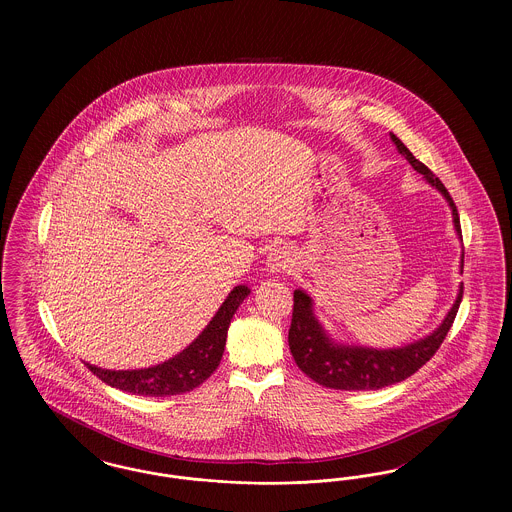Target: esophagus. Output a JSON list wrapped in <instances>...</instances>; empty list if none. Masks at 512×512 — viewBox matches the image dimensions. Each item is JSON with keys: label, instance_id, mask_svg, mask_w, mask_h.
<instances>
[{"label": "esophagus", "instance_id": "34e87169", "mask_svg": "<svg viewBox=\"0 0 512 512\" xmlns=\"http://www.w3.org/2000/svg\"><path fill=\"white\" fill-rule=\"evenodd\" d=\"M293 268L292 249L288 245H274L267 257V270L272 274L288 272Z\"/></svg>", "mask_w": 512, "mask_h": 512}]
</instances>
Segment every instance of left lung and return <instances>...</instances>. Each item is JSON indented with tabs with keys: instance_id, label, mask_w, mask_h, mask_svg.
Here are the masks:
<instances>
[{
	"instance_id": "1",
	"label": "left lung",
	"mask_w": 512,
	"mask_h": 512,
	"mask_svg": "<svg viewBox=\"0 0 512 512\" xmlns=\"http://www.w3.org/2000/svg\"><path fill=\"white\" fill-rule=\"evenodd\" d=\"M390 138L397 147V151L411 163L414 171L420 172L424 180L445 197V201L451 207L457 236L463 242L461 220H459L457 207L453 203V197L445 190L438 176L432 174L424 163H420L395 134L390 132ZM463 263L464 253L461 268ZM461 299H463V284L449 313L441 320L438 328L428 336L401 347L374 349V347L349 345V343L334 340L315 317L313 299L303 290H295L292 326L288 334L293 361L311 380H315L324 388L345 391L382 390L391 384L403 382L434 357V353L438 351L439 345L445 340L453 320L457 317Z\"/></svg>"
}]
</instances>
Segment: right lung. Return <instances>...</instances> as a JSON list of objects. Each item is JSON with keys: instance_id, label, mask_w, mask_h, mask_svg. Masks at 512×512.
<instances>
[{"instance_id": "right-lung-1", "label": "right lung", "mask_w": 512, "mask_h": 512, "mask_svg": "<svg viewBox=\"0 0 512 512\" xmlns=\"http://www.w3.org/2000/svg\"><path fill=\"white\" fill-rule=\"evenodd\" d=\"M249 292L251 290L247 286H236L222 301L219 311L209 320L203 332L186 349L161 365L136 370H105L88 363L86 366L107 386L132 395L167 397L192 391L201 386L220 365L230 320Z\"/></svg>"}]
</instances>
